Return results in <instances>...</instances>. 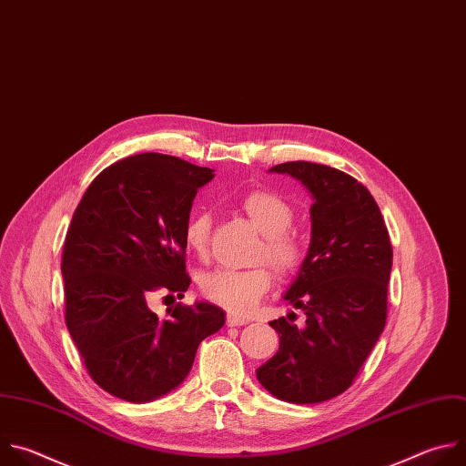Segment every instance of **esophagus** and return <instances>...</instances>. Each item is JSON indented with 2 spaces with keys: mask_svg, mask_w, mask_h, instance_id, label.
Here are the masks:
<instances>
[{
  "mask_svg": "<svg viewBox=\"0 0 466 466\" xmlns=\"http://www.w3.org/2000/svg\"><path fill=\"white\" fill-rule=\"evenodd\" d=\"M226 321H228V327H240V325H246V323H248V319L238 318V316H233V314H229Z\"/></svg>",
  "mask_w": 466,
  "mask_h": 466,
  "instance_id": "1",
  "label": "esophagus"
}]
</instances>
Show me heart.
Wrapping results in <instances>:
<instances>
[{"label": "heart", "instance_id": "heart-1", "mask_svg": "<svg viewBox=\"0 0 466 466\" xmlns=\"http://www.w3.org/2000/svg\"><path fill=\"white\" fill-rule=\"evenodd\" d=\"M242 209L251 224L264 237L257 258L268 260L279 273L296 271L305 258L303 240L289 228L294 222V209L269 191H251L242 200ZM211 218L208 213H198L185 228V242L189 249L204 257L209 248ZM271 287V273L258 266L251 269H213L200 281L202 294L222 309L249 316L258 301Z\"/></svg>", "mask_w": 466, "mask_h": 466}]
</instances>
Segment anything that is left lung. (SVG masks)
<instances>
[{
    "mask_svg": "<svg viewBox=\"0 0 466 466\" xmlns=\"http://www.w3.org/2000/svg\"><path fill=\"white\" fill-rule=\"evenodd\" d=\"M269 172L296 177L314 200L310 246L285 294L307 323L269 321L279 350L255 373L277 399L318 404L350 388L386 327L393 249L375 198L352 176L310 161Z\"/></svg>",
    "mask_w": 466,
    "mask_h": 466,
    "instance_id": "left-lung-1",
    "label": "left lung"
}]
</instances>
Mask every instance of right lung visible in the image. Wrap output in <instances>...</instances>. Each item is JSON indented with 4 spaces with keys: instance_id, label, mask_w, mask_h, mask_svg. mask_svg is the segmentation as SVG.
<instances>
[{
    "instance_id": "1",
    "label": "right lung",
    "mask_w": 466,
    "mask_h": 466,
    "mask_svg": "<svg viewBox=\"0 0 466 466\" xmlns=\"http://www.w3.org/2000/svg\"><path fill=\"white\" fill-rule=\"evenodd\" d=\"M213 168L147 152L105 168L84 193L66 235V325L89 377L127 402L176 390L197 349L226 323L220 307L176 305L159 319L154 292L183 298L185 228Z\"/></svg>"
}]
</instances>
